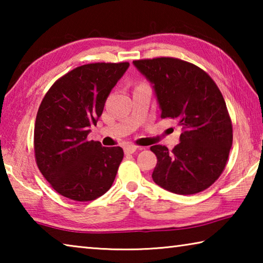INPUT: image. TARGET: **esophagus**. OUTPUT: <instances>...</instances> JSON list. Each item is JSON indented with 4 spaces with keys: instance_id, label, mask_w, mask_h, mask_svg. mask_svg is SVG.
Returning a JSON list of instances; mask_svg holds the SVG:
<instances>
[{
    "instance_id": "1",
    "label": "esophagus",
    "mask_w": 263,
    "mask_h": 263,
    "mask_svg": "<svg viewBox=\"0 0 263 263\" xmlns=\"http://www.w3.org/2000/svg\"><path fill=\"white\" fill-rule=\"evenodd\" d=\"M137 149H138V146L136 145H126L125 147H124V152H125V154H132L135 153Z\"/></svg>"
}]
</instances>
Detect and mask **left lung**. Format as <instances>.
Wrapping results in <instances>:
<instances>
[{
  "label": "left lung",
  "instance_id": "left-lung-1",
  "mask_svg": "<svg viewBox=\"0 0 263 263\" xmlns=\"http://www.w3.org/2000/svg\"><path fill=\"white\" fill-rule=\"evenodd\" d=\"M154 86L161 118L176 119L181 142L154 145L153 181L177 195H194L219 179L233 141L232 121L219 88L205 70L177 58L133 61Z\"/></svg>",
  "mask_w": 263,
  "mask_h": 263
}]
</instances>
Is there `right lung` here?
Segmentation results:
<instances>
[{
	"label": "right lung",
	"mask_w": 263,
	"mask_h": 263,
	"mask_svg": "<svg viewBox=\"0 0 263 263\" xmlns=\"http://www.w3.org/2000/svg\"><path fill=\"white\" fill-rule=\"evenodd\" d=\"M128 66V62L82 65L58 79L44 96L34 124V158L58 194L88 202L112 185L123 148L103 147L87 136Z\"/></svg>",
	"instance_id": "add662e5"
}]
</instances>
